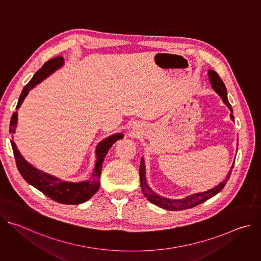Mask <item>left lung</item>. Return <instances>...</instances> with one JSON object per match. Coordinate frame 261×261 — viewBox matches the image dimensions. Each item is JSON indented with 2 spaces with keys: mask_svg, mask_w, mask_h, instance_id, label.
Returning a JSON list of instances; mask_svg holds the SVG:
<instances>
[{
  "mask_svg": "<svg viewBox=\"0 0 261 261\" xmlns=\"http://www.w3.org/2000/svg\"><path fill=\"white\" fill-rule=\"evenodd\" d=\"M208 77H210V82H211V85H212V88L214 89V91L222 98L223 102L226 104V106L231 111L230 118L233 121L234 118L232 115V107L227 99V91H226V87H225L224 83H223V81L218 75V73L215 72L214 70H208ZM231 168H233V165L231 166ZM230 174H231V169H230V172L227 174L226 178L224 179V181H221L218 186H216V187H214L211 190H207L204 192H199V193H194L192 195H189V196L181 198V199H170V198H166V197H162V196L158 195L156 192H154L150 187H148V185L146 182V178H145V166H144L143 158H141L140 166H139L140 186H141L142 193L152 203L156 204L159 207L167 210V211L187 210V208H191L193 206H196V205L206 201L211 197L218 194L223 188L225 187L227 180L230 177Z\"/></svg>",
  "mask_w": 261,
  "mask_h": 261,
  "instance_id": "8db88e82",
  "label": "left lung"
}]
</instances>
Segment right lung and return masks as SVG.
<instances>
[{
  "instance_id": "add662e5",
  "label": "right lung",
  "mask_w": 261,
  "mask_h": 261,
  "mask_svg": "<svg viewBox=\"0 0 261 261\" xmlns=\"http://www.w3.org/2000/svg\"><path fill=\"white\" fill-rule=\"evenodd\" d=\"M64 65V59L62 57H57L47 61L38 71L35 73L33 79L30 83L23 88L17 105L16 109L20 107L24 98L29 94V92L41 83L43 80L48 77L51 73L60 69ZM17 124V113L12 115L10 121V129L9 133L14 134L15 128ZM122 133L113 134L102 141H100L96 147V164L93 170L92 175L83 181H68L60 179L51 174H48L42 170L37 169L31 163H29L19 153L15 143L11 140L12 150L14 154V158L16 161V166L18 171L20 172L21 176L36 189L41 191L43 194L48 196L50 199L64 203V204H80L88 201L99 189L100 186V175L102 170V163L104 161V157L106 156L109 148L113 146V144L123 138Z\"/></svg>"
}]
</instances>
